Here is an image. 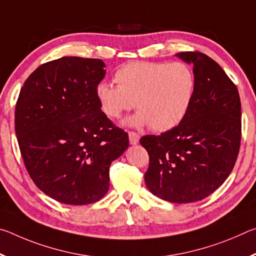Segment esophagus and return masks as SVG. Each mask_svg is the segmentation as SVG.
Here are the masks:
<instances>
[{
	"label": "esophagus",
	"instance_id": "obj_1",
	"mask_svg": "<svg viewBox=\"0 0 256 256\" xmlns=\"http://www.w3.org/2000/svg\"><path fill=\"white\" fill-rule=\"evenodd\" d=\"M128 138H130V144H136L138 140H140V136L138 133L128 131Z\"/></svg>",
	"mask_w": 256,
	"mask_h": 256
}]
</instances>
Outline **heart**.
Listing matches in <instances>:
<instances>
[{
  "label": "heart",
  "instance_id": "1",
  "mask_svg": "<svg viewBox=\"0 0 256 256\" xmlns=\"http://www.w3.org/2000/svg\"><path fill=\"white\" fill-rule=\"evenodd\" d=\"M116 84L100 82L96 96L102 112L115 118L136 107L131 125H149L157 132L170 131L188 114L196 94V76L183 62H131L114 74Z\"/></svg>",
  "mask_w": 256,
  "mask_h": 256
}]
</instances>
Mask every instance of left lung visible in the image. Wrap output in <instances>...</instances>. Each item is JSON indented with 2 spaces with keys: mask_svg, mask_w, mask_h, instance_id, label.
I'll use <instances>...</instances> for the list:
<instances>
[{
  "mask_svg": "<svg viewBox=\"0 0 256 256\" xmlns=\"http://www.w3.org/2000/svg\"><path fill=\"white\" fill-rule=\"evenodd\" d=\"M193 64L196 86L182 122L160 136H144L149 154L146 185L154 196L172 203L203 200L222 186L240 152L242 107L237 86L209 56L176 54Z\"/></svg>",
  "mask_w": 256,
  "mask_h": 256,
  "instance_id": "left-lung-1",
  "label": "left lung"
}]
</instances>
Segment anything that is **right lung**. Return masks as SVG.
Here are the masks:
<instances>
[{"mask_svg":"<svg viewBox=\"0 0 256 256\" xmlns=\"http://www.w3.org/2000/svg\"><path fill=\"white\" fill-rule=\"evenodd\" d=\"M98 58L64 56L38 66L16 100L14 128L26 170L46 196L72 206L100 200L110 167L128 136L102 110L96 88L106 74Z\"/></svg>","mask_w":256,"mask_h":256,"instance_id":"1","label":"right lung"}]
</instances>
